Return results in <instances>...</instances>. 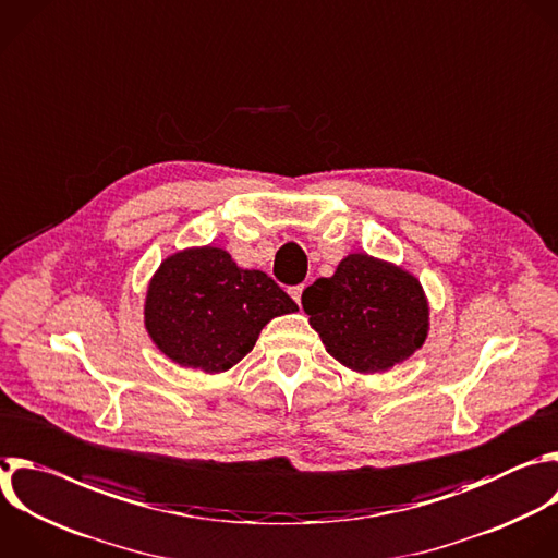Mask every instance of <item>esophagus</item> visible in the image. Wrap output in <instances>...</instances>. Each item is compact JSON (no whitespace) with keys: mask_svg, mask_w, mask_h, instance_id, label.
I'll return each instance as SVG.
<instances>
[{"mask_svg":"<svg viewBox=\"0 0 558 558\" xmlns=\"http://www.w3.org/2000/svg\"><path fill=\"white\" fill-rule=\"evenodd\" d=\"M302 293H304V284H298V287H291L289 289V295L300 304L302 302Z\"/></svg>","mask_w":558,"mask_h":558,"instance_id":"1","label":"esophagus"}]
</instances>
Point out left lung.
Returning a JSON list of instances; mask_svg holds the SVG:
<instances>
[{"label": "left lung", "instance_id": "1", "mask_svg": "<svg viewBox=\"0 0 558 558\" xmlns=\"http://www.w3.org/2000/svg\"><path fill=\"white\" fill-rule=\"evenodd\" d=\"M302 308L326 352L354 373H386L427 339L429 304L405 269L367 254H348L330 278L302 293Z\"/></svg>", "mask_w": 558, "mask_h": 558}]
</instances>
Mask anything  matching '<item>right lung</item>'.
Listing matches in <instances>:
<instances>
[{"label":"right lung","mask_w":558,"mask_h":558,"mask_svg":"<svg viewBox=\"0 0 558 558\" xmlns=\"http://www.w3.org/2000/svg\"><path fill=\"white\" fill-rule=\"evenodd\" d=\"M298 304L258 269H241L226 250L193 247L168 256L150 278L144 326L181 367L226 373L256 343L265 324Z\"/></svg>","instance_id":"add662e5"}]
</instances>
